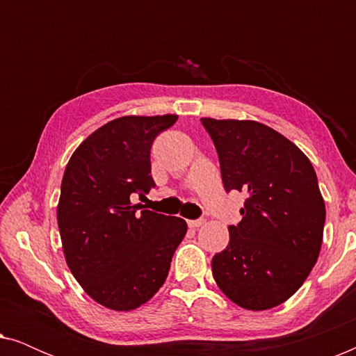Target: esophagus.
<instances>
[{
	"instance_id": "1",
	"label": "esophagus",
	"mask_w": 356,
	"mask_h": 356,
	"mask_svg": "<svg viewBox=\"0 0 356 356\" xmlns=\"http://www.w3.org/2000/svg\"><path fill=\"white\" fill-rule=\"evenodd\" d=\"M188 225H189V228H197V227L204 225V220L202 218H197V220H188Z\"/></svg>"
}]
</instances>
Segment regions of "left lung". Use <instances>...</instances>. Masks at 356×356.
<instances>
[{
    "label": "left lung",
    "mask_w": 356,
    "mask_h": 356,
    "mask_svg": "<svg viewBox=\"0 0 356 356\" xmlns=\"http://www.w3.org/2000/svg\"><path fill=\"white\" fill-rule=\"evenodd\" d=\"M216 145L223 188L246 194L241 222L212 257L218 289L245 309L279 306L318 261L325 206L309 159L257 121L201 118Z\"/></svg>",
    "instance_id": "obj_1"
}]
</instances>
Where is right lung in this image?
<instances>
[{
    "label": "right lung",
    "instance_id": "add662e5",
    "mask_svg": "<svg viewBox=\"0 0 356 356\" xmlns=\"http://www.w3.org/2000/svg\"><path fill=\"white\" fill-rule=\"evenodd\" d=\"M177 120L121 116L94 131L66 165L58 202L63 251L74 279L105 308L131 311L152 298L186 235L183 218L131 202L155 186L150 147Z\"/></svg>",
    "mask_w": 356,
    "mask_h": 356
}]
</instances>
